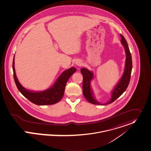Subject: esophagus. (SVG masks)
Segmentation results:
<instances>
[{"label": "esophagus", "mask_w": 151, "mask_h": 151, "mask_svg": "<svg viewBox=\"0 0 151 151\" xmlns=\"http://www.w3.org/2000/svg\"><path fill=\"white\" fill-rule=\"evenodd\" d=\"M75 64H76V65H78V66H80V65L82 64V62H81V61H80V60H77V61L75 62Z\"/></svg>", "instance_id": "34e87169"}]
</instances>
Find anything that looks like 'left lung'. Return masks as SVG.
<instances>
[{
  "label": "left lung",
  "instance_id": "1",
  "mask_svg": "<svg viewBox=\"0 0 151 151\" xmlns=\"http://www.w3.org/2000/svg\"><path fill=\"white\" fill-rule=\"evenodd\" d=\"M122 38L120 42L124 48L126 52V62L123 75L111 91V97L109 101L105 104H101L96 99L94 92L91 87V82L93 79L94 73L92 71L86 68L81 69L83 77V93L85 99L89 102L95 105H107L113 102L119 98L126 90L130 82L131 73L132 70V58L131 53L124 36L120 35Z\"/></svg>",
  "mask_w": 151,
  "mask_h": 151
}]
</instances>
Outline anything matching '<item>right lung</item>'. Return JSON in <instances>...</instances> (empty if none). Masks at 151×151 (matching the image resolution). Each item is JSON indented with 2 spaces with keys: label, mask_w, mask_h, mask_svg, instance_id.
<instances>
[{
  "label": "right lung",
  "mask_w": 151,
  "mask_h": 151,
  "mask_svg": "<svg viewBox=\"0 0 151 151\" xmlns=\"http://www.w3.org/2000/svg\"><path fill=\"white\" fill-rule=\"evenodd\" d=\"M14 79L19 92L28 100L37 105H52L61 100L64 94L66 84L69 78L76 72V69L71 67L64 70L58 78L54 84L47 90L35 91L24 88L19 82L14 68V57L13 61Z\"/></svg>",
  "instance_id": "right-lung-1"
}]
</instances>
